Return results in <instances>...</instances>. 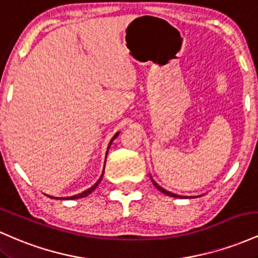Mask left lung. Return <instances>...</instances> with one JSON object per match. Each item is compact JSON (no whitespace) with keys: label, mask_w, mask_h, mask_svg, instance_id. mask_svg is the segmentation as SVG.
<instances>
[{"label":"left lung","mask_w":258,"mask_h":258,"mask_svg":"<svg viewBox=\"0 0 258 258\" xmlns=\"http://www.w3.org/2000/svg\"><path fill=\"white\" fill-rule=\"evenodd\" d=\"M150 178H152V177H150ZM152 182H153V184L156 186V189H159L160 191H161V193H164V194H166V195H168V197H173V198H185V197H183V195H178V194H174V193H172V191H168V190H166V189H164L162 188V186H160L158 183L155 182V180H154L153 178H152ZM201 197V195H200ZM190 198H198V197H190Z\"/></svg>","instance_id":"1"}]
</instances>
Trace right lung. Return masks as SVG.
Wrapping results in <instances>:
<instances>
[{
  "label": "right lung",
  "mask_w": 258,
  "mask_h": 258,
  "mask_svg": "<svg viewBox=\"0 0 258 258\" xmlns=\"http://www.w3.org/2000/svg\"><path fill=\"white\" fill-rule=\"evenodd\" d=\"M119 133L120 132H117L116 135L114 136V137L111 138V141H110V143H109V146H108V150H109V148H110V146H111V143H112V141H114L115 138L117 137V136H119ZM108 150H106V155H108ZM105 160H106V158H105ZM103 174H104V170H103V172H102V174H100V177H99V179L97 180L96 183H94L93 185L91 186V188H88V189H86L85 191H82V193H80V194H76V195H73V197H68V198H55V197H51V195H48V194H46L47 197H49V198H52V199H61V200H73V199H80V198H85V197H87L88 194H91L92 191L94 190V189L97 188V186H98V184H99V182L100 180H102V178H103Z\"/></svg>",
  "instance_id": "right-lung-1"
}]
</instances>
